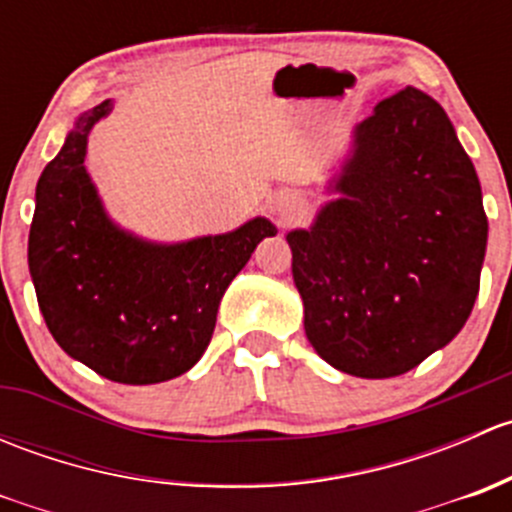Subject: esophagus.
Here are the masks:
<instances>
[{
  "label": "esophagus",
  "mask_w": 512,
  "mask_h": 512,
  "mask_svg": "<svg viewBox=\"0 0 512 512\" xmlns=\"http://www.w3.org/2000/svg\"><path fill=\"white\" fill-rule=\"evenodd\" d=\"M277 210H280V213H282V215H285V213H287V210H285V208H277Z\"/></svg>",
  "instance_id": "34e87169"
}]
</instances>
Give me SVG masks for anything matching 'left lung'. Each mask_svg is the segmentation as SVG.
Returning a JSON list of instances; mask_svg holds the SVG:
<instances>
[{
    "mask_svg": "<svg viewBox=\"0 0 512 512\" xmlns=\"http://www.w3.org/2000/svg\"><path fill=\"white\" fill-rule=\"evenodd\" d=\"M337 198L287 232L314 352L344 374L389 379L446 347L476 304L488 218L446 111L406 86L354 126L327 185Z\"/></svg>",
    "mask_w": 512,
    "mask_h": 512,
    "instance_id": "1",
    "label": "left lung"
}]
</instances>
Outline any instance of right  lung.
Masks as SVG:
<instances>
[{
	"label": "right lung",
	"mask_w": 512,
	"mask_h": 512,
	"mask_svg": "<svg viewBox=\"0 0 512 512\" xmlns=\"http://www.w3.org/2000/svg\"><path fill=\"white\" fill-rule=\"evenodd\" d=\"M113 101L81 113L36 183L29 272L51 337L118 384H160L198 364L220 299L265 237L267 218L223 235L151 242L108 218L86 170L89 133Z\"/></svg>",
	"instance_id": "right-lung-1"
}]
</instances>
